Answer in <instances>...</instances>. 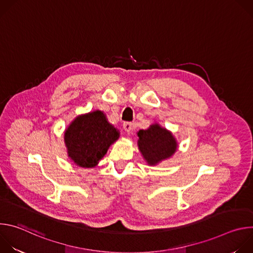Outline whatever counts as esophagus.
Wrapping results in <instances>:
<instances>
[{
  "instance_id": "obj_1",
  "label": "esophagus",
  "mask_w": 253,
  "mask_h": 253,
  "mask_svg": "<svg viewBox=\"0 0 253 253\" xmlns=\"http://www.w3.org/2000/svg\"><path fill=\"white\" fill-rule=\"evenodd\" d=\"M123 128L126 132H130L132 130V123L131 122H125L123 124Z\"/></svg>"
}]
</instances>
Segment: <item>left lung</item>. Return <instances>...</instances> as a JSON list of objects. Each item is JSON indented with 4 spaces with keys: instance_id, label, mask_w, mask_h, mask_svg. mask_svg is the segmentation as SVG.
Here are the masks:
<instances>
[{
    "instance_id": "left-lung-1",
    "label": "left lung",
    "mask_w": 253,
    "mask_h": 253,
    "mask_svg": "<svg viewBox=\"0 0 253 253\" xmlns=\"http://www.w3.org/2000/svg\"><path fill=\"white\" fill-rule=\"evenodd\" d=\"M138 148L148 165H156L170 158L177 149V141L170 131L155 123L137 133Z\"/></svg>"
}]
</instances>
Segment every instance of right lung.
<instances>
[{"mask_svg": "<svg viewBox=\"0 0 253 253\" xmlns=\"http://www.w3.org/2000/svg\"><path fill=\"white\" fill-rule=\"evenodd\" d=\"M119 136L106 115L96 110L76 117L66 129L64 140L70 159L80 167L92 168Z\"/></svg>", "mask_w": 253, "mask_h": 253, "instance_id": "1", "label": "right lung"}]
</instances>
